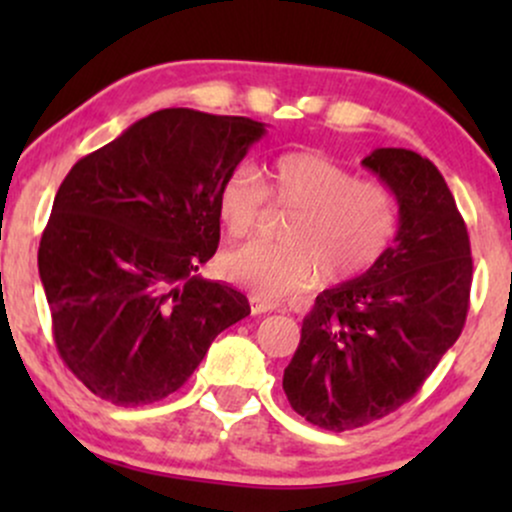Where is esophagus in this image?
Masks as SVG:
<instances>
[{
  "instance_id": "34e87169",
  "label": "esophagus",
  "mask_w": 512,
  "mask_h": 512,
  "mask_svg": "<svg viewBox=\"0 0 512 512\" xmlns=\"http://www.w3.org/2000/svg\"><path fill=\"white\" fill-rule=\"evenodd\" d=\"M274 308H276L274 303H269V301H262V298H257V296H250V313H252V315H264V313H272Z\"/></svg>"
}]
</instances>
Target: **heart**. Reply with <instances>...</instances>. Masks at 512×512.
<instances>
[{"label": "heart", "instance_id": "obj_1", "mask_svg": "<svg viewBox=\"0 0 512 512\" xmlns=\"http://www.w3.org/2000/svg\"><path fill=\"white\" fill-rule=\"evenodd\" d=\"M293 209L281 243H250L221 257V274L257 298L279 301L320 281L349 284L385 255L399 226V204L380 182L358 180L354 170L322 151H284L267 166V185L255 168L238 166L216 190V219L228 238H248L264 204Z\"/></svg>", "mask_w": 512, "mask_h": 512}]
</instances>
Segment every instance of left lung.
Masks as SVG:
<instances>
[{
	"label": "left lung",
	"instance_id": "left-lung-1",
	"mask_svg": "<svg viewBox=\"0 0 512 512\" xmlns=\"http://www.w3.org/2000/svg\"><path fill=\"white\" fill-rule=\"evenodd\" d=\"M361 163L397 197L395 243L370 272L315 298L284 370L293 411L337 433L419 392L460 337L472 289L467 226L440 170L409 149Z\"/></svg>",
	"mask_w": 512,
	"mask_h": 512
}]
</instances>
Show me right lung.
Returning a JSON list of instances; mask_svg holds the SVG:
<instances>
[{
    "mask_svg": "<svg viewBox=\"0 0 512 512\" xmlns=\"http://www.w3.org/2000/svg\"><path fill=\"white\" fill-rule=\"evenodd\" d=\"M264 137L250 117L166 108L74 163L40 238L38 272L62 361L93 395H173L216 334L250 315L199 267L219 248L216 190Z\"/></svg>",
    "mask_w": 512,
    "mask_h": 512,
    "instance_id": "add662e5",
    "label": "right lung"
}]
</instances>
